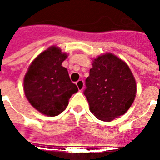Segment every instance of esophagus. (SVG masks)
<instances>
[{
	"label": "esophagus",
	"mask_w": 160,
	"mask_h": 160,
	"mask_svg": "<svg viewBox=\"0 0 160 160\" xmlns=\"http://www.w3.org/2000/svg\"><path fill=\"white\" fill-rule=\"evenodd\" d=\"M76 86L79 91H82L84 88V81L82 80H79L76 82Z\"/></svg>",
	"instance_id": "34e87169"
}]
</instances>
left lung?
<instances>
[{"label":"left lung","instance_id":"8db88e82","mask_svg":"<svg viewBox=\"0 0 160 160\" xmlns=\"http://www.w3.org/2000/svg\"><path fill=\"white\" fill-rule=\"evenodd\" d=\"M92 65L84 94L91 112L99 120L111 122L134 103L136 81L127 63L112 53L98 56Z\"/></svg>","mask_w":160,"mask_h":160}]
</instances>
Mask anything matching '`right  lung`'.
<instances>
[{
    "label": "right lung",
    "instance_id": "right-lung-1",
    "mask_svg": "<svg viewBox=\"0 0 160 160\" xmlns=\"http://www.w3.org/2000/svg\"><path fill=\"white\" fill-rule=\"evenodd\" d=\"M68 54L59 47L50 46L37 56L24 77V92L27 100L47 117L61 114L68 106L78 87L70 80L66 68L62 66Z\"/></svg>",
    "mask_w": 160,
    "mask_h": 160
}]
</instances>
